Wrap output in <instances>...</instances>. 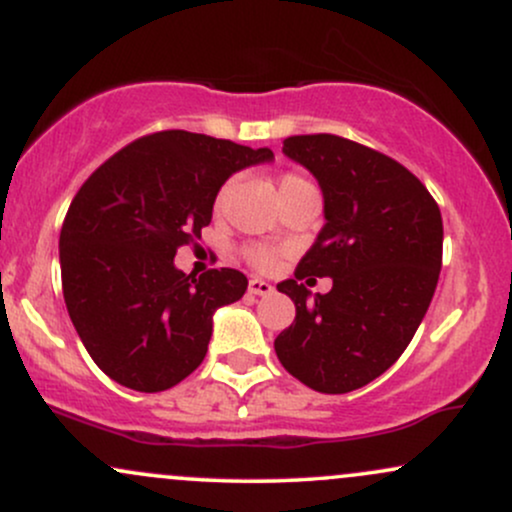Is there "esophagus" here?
I'll return each instance as SVG.
<instances>
[{"instance_id":"1","label":"esophagus","mask_w":512,"mask_h":512,"mask_svg":"<svg viewBox=\"0 0 512 512\" xmlns=\"http://www.w3.org/2000/svg\"><path fill=\"white\" fill-rule=\"evenodd\" d=\"M248 291L255 293V296H269V293L274 291V286L269 284V281H264V279H250Z\"/></svg>"}]
</instances>
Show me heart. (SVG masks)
Instances as JSON below:
<instances>
[{"label":"heart","mask_w":512,"mask_h":512,"mask_svg":"<svg viewBox=\"0 0 512 512\" xmlns=\"http://www.w3.org/2000/svg\"><path fill=\"white\" fill-rule=\"evenodd\" d=\"M308 185L310 182L305 180L303 175L284 173L279 178V195H286V192L298 190V187H308ZM228 192H231V182H226V185L219 190V195H216V202H214L216 211L223 209V204H226V199H228ZM243 255H245V260L252 264V267L262 269V272H269V269L276 264V252L272 248H267V245H250V248L243 250Z\"/></svg>","instance_id":"obj_1"}]
</instances>
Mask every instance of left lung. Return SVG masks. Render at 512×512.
Wrapping results in <instances>:
<instances>
[{
    "label": "left lung",
    "mask_w": 512,
    "mask_h": 512,
    "mask_svg": "<svg viewBox=\"0 0 512 512\" xmlns=\"http://www.w3.org/2000/svg\"><path fill=\"white\" fill-rule=\"evenodd\" d=\"M284 154L315 175L325 228L276 289L296 320L274 339L293 378L344 395L383 375L419 330L443 264V219L426 185L395 158L337 134L284 139ZM308 275H332L330 294Z\"/></svg>",
    "instance_id": "8db88e82"
}]
</instances>
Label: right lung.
<instances>
[{
	"instance_id": "1",
	"label": "right lung",
	"mask_w": 512,
	"mask_h": 512,
	"mask_svg": "<svg viewBox=\"0 0 512 512\" xmlns=\"http://www.w3.org/2000/svg\"><path fill=\"white\" fill-rule=\"evenodd\" d=\"M207 134L166 129L134 139L91 173L60 233L62 293L96 366L137 392L178 385L207 356L211 315L248 289L238 269H175L209 226L233 173L272 158Z\"/></svg>"
}]
</instances>
